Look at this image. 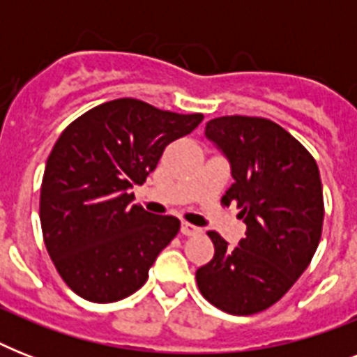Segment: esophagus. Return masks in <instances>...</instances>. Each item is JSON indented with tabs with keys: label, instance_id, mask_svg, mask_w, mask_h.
<instances>
[{
	"label": "esophagus",
	"instance_id": "esophagus-1",
	"mask_svg": "<svg viewBox=\"0 0 357 357\" xmlns=\"http://www.w3.org/2000/svg\"><path fill=\"white\" fill-rule=\"evenodd\" d=\"M181 234L187 235V237H190V235L202 234V229L196 228V226H192V224H189V222H183L181 224Z\"/></svg>",
	"mask_w": 357,
	"mask_h": 357
}]
</instances>
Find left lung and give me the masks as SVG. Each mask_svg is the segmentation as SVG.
Listing matches in <instances>:
<instances>
[{
  "label": "left lung",
  "instance_id": "obj_1",
  "mask_svg": "<svg viewBox=\"0 0 357 357\" xmlns=\"http://www.w3.org/2000/svg\"><path fill=\"white\" fill-rule=\"evenodd\" d=\"M206 137L229 161L234 185L222 202H237L246 237L229 248L209 231L215 255L196 271L207 302L231 315H254L293 287L315 255L324 202L311 153L272 120L220 116Z\"/></svg>",
  "mask_w": 357,
  "mask_h": 357
}]
</instances>
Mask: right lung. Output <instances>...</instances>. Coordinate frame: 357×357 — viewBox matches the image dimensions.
<instances>
[{
    "instance_id": "add662e5",
    "label": "right lung",
    "mask_w": 357,
    "mask_h": 357,
    "mask_svg": "<svg viewBox=\"0 0 357 357\" xmlns=\"http://www.w3.org/2000/svg\"><path fill=\"white\" fill-rule=\"evenodd\" d=\"M204 114H178L120 98L64 129L47 157L40 224L47 254L81 298L107 304L133 294L179 231L176 217L133 206V185L153 172L170 142Z\"/></svg>"
}]
</instances>
